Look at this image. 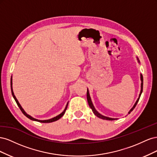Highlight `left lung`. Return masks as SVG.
<instances>
[{
  "label": "left lung",
  "mask_w": 157,
  "mask_h": 157,
  "mask_svg": "<svg viewBox=\"0 0 157 157\" xmlns=\"http://www.w3.org/2000/svg\"><path fill=\"white\" fill-rule=\"evenodd\" d=\"M137 60H138V61L140 62V61L138 59V58H137ZM141 92H140V96H139V98L138 99H137V101L136 102V103L134 104V105L133 106V107L130 109V111L128 112V114H130L133 110H134V109L136 107V105L137 102H138L139 99H140V98L141 96V94L142 93V91H143V84H144V79H143V76H142V75H141ZM87 99H88V104H89V106L92 109V110L94 113V114L95 115H96L98 117H99V118H101V119H103V120H109V121H113V120H115V118H109V117H105L103 115H101V114H99L96 110V109L94 108L93 104H92V100H91V98H90V94H89V92L88 90H87Z\"/></svg>",
  "instance_id": "1"
}]
</instances>
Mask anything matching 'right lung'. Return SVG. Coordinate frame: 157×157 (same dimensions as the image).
<instances>
[{
    "instance_id": "add662e5",
    "label": "right lung",
    "mask_w": 157,
    "mask_h": 157,
    "mask_svg": "<svg viewBox=\"0 0 157 157\" xmlns=\"http://www.w3.org/2000/svg\"><path fill=\"white\" fill-rule=\"evenodd\" d=\"M10 84H11V91H12V96H13V98H14V99H15V101H16V103H17V106L20 107V110L21 111V112L23 113V115H24L25 116H26L28 118H29V119H31V120H32V121H37V122H43V123H48V122H54V121H58V120H59V118H61V117H63V115H64L65 114V111H66V109H67V105H68V103H67V105H66V107H65V109H64V111L61 113V114H59V115H58L57 117H54V118H51V119H49V120H45V121H40V120H38V119H36V118H33V117H31L30 115H27V114L25 112V111L23 110V109H22V107H21V106L20 105V104L19 103V102H18V101H17V99H16V96H14V94H13V90H12V77H11V81H10Z\"/></svg>"
}]
</instances>
